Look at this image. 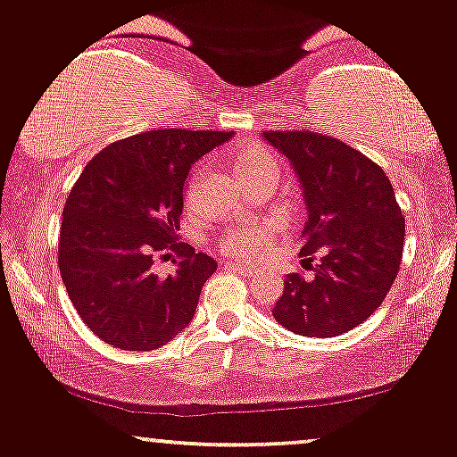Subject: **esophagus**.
<instances>
[{
    "label": "esophagus",
    "instance_id": "34e87169",
    "mask_svg": "<svg viewBox=\"0 0 457 457\" xmlns=\"http://www.w3.org/2000/svg\"><path fill=\"white\" fill-rule=\"evenodd\" d=\"M228 270L238 272L240 277H257V270H253V268H246V266H240V263H228Z\"/></svg>",
    "mask_w": 457,
    "mask_h": 457
}]
</instances>
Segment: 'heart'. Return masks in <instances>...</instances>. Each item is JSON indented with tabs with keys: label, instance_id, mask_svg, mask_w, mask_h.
Instances as JSON below:
<instances>
[{
	"label": "heart",
	"instance_id": "heart-1",
	"mask_svg": "<svg viewBox=\"0 0 457 457\" xmlns=\"http://www.w3.org/2000/svg\"><path fill=\"white\" fill-rule=\"evenodd\" d=\"M232 162L236 172L240 174V179L246 180L251 176L260 174H272L277 176V162L266 148L257 145H243L238 146L232 153ZM272 238V228L266 223H245L240 228L229 229L228 234L223 236V251L229 253V255L236 257H246V260H253V257H260L268 251Z\"/></svg>",
	"mask_w": 457,
	"mask_h": 457
}]
</instances>
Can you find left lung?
Returning a JSON list of instances; mask_svg holds the SVG:
<instances>
[{"instance_id":"left-lung-1","label":"left lung","mask_w":457,"mask_h":457,"mask_svg":"<svg viewBox=\"0 0 457 457\" xmlns=\"http://www.w3.org/2000/svg\"><path fill=\"white\" fill-rule=\"evenodd\" d=\"M298 174L309 211L302 268L272 315L300 337H340L366 321L398 277L404 217L381 166L317 131H263Z\"/></svg>"}]
</instances>
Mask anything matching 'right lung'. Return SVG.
I'll use <instances>...</instances> for the list:
<instances>
[{"mask_svg":"<svg viewBox=\"0 0 457 457\" xmlns=\"http://www.w3.org/2000/svg\"><path fill=\"white\" fill-rule=\"evenodd\" d=\"M229 136L142 131L97 153L71 187L59 232V272L76 312L104 343L153 351L191 323L217 262L176 240L185 180L197 159ZM168 250L179 260L177 272L162 279L152 262Z\"/></svg>","mask_w":457,"mask_h":457,"instance_id":"1","label":"right lung"}]
</instances>
